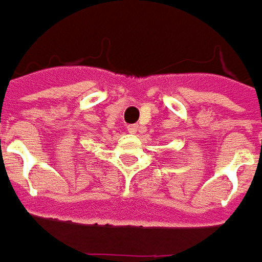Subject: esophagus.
<instances>
[{"label":"esophagus","mask_w":262,"mask_h":262,"mask_svg":"<svg viewBox=\"0 0 262 262\" xmlns=\"http://www.w3.org/2000/svg\"><path fill=\"white\" fill-rule=\"evenodd\" d=\"M138 129H139L138 124H129V126H127V132H129V133H136Z\"/></svg>","instance_id":"obj_1"}]
</instances>
